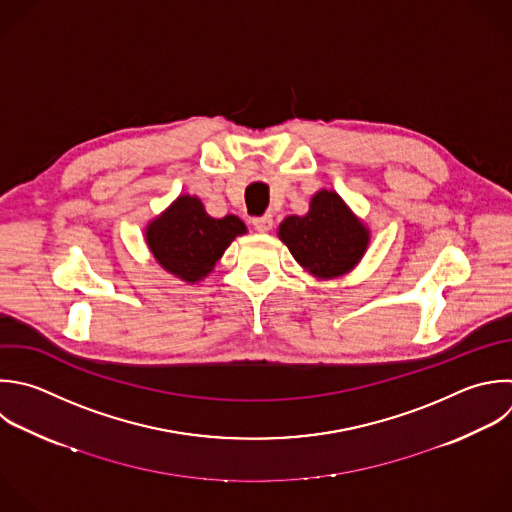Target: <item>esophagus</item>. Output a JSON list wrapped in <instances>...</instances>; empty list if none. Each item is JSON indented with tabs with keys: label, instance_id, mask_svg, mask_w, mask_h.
<instances>
[{
	"label": "esophagus",
	"instance_id": "34e87169",
	"mask_svg": "<svg viewBox=\"0 0 512 512\" xmlns=\"http://www.w3.org/2000/svg\"><path fill=\"white\" fill-rule=\"evenodd\" d=\"M252 224H254V228H256L258 232H270V230H272V226H274V220H272V216H270V214H264V216L254 218V220H252Z\"/></svg>",
	"mask_w": 512,
	"mask_h": 512
}]
</instances>
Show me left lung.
Returning <instances> with one entry per match:
<instances>
[{"mask_svg":"<svg viewBox=\"0 0 512 512\" xmlns=\"http://www.w3.org/2000/svg\"><path fill=\"white\" fill-rule=\"evenodd\" d=\"M278 238L304 270L330 280L344 276L360 262L370 230L336 192L320 190L312 196L306 216H288L280 224Z\"/></svg>","mask_w":512,"mask_h":512,"instance_id":"1","label":"left lung"}]
</instances>
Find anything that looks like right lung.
<instances>
[{
  "mask_svg": "<svg viewBox=\"0 0 512 512\" xmlns=\"http://www.w3.org/2000/svg\"><path fill=\"white\" fill-rule=\"evenodd\" d=\"M246 224L228 214L212 218L200 198L178 196L158 218L146 226V242L158 264L184 282L206 278Z\"/></svg>",
  "mask_w": 512,
  "mask_h": 512,
  "instance_id": "add662e5",
  "label": "right lung"
}]
</instances>
